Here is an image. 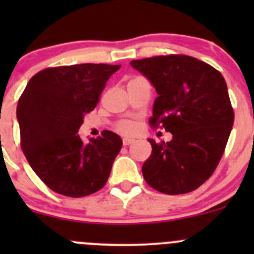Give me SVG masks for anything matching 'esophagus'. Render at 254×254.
Listing matches in <instances>:
<instances>
[{
    "label": "esophagus",
    "instance_id": "1",
    "mask_svg": "<svg viewBox=\"0 0 254 254\" xmlns=\"http://www.w3.org/2000/svg\"><path fill=\"white\" fill-rule=\"evenodd\" d=\"M134 141H135V140L132 139V137H124V139H123V145L129 146V145H131V143Z\"/></svg>",
    "mask_w": 254,
    "mask_h": 254
}]
</instances>
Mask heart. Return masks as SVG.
<instances>
[{"instance_id":"heart-1","label":"heart","mask_w":254,"mask_h":254,"mask_svg":"<svg viewBox=\"0 0 254 254\" xmlns=\"http://www.w3.org/2000/svg\"><path fill=\"white\" fill-rule=\"evenodd\" d=\"M117 130L120 132H130L132 130V124L130 122H122L117 125Z\"/></svg>"}]
</instances>
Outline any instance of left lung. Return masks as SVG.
<instances>
[{"mask_svg":"<svg viewBox=\"0 0 254 254\" xmlns=\"http://www.w3.org/2000/svg\"><path fill=\"white\" fill-rule=\"evenodd\" d=\"M130 65L158 94L150 125L173 135L170 142L148 139L152 152L142 166L146 183L170 195L195 190L216 170L234 125L225 78L188 55L152 56Z\"/></svg>","mask_w":254,"mask_h":254,"instance_id":"8db88e82","label":"left lung"}]
</instances>
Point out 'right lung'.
<instances>
[{
  "label": "right lung",
  "instance_id": "add662e5",
  "mask_svg": "<svg viewBox=\"0 0 254 254\" xmlns=\"http://www.w3.org/2000/svg\"><path fill=\"white\" fill-rule=\"evenodd\" d=\"M120 65L79 64L35 73L17 106L20 147L37 176L55 193L91 195L104 187L123 141L115 132L84 143L77 135Z\"/></svg>",
  "mask_w": 254,
  "mask_h": 254
}]
</instances>
